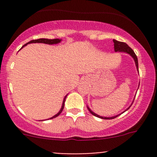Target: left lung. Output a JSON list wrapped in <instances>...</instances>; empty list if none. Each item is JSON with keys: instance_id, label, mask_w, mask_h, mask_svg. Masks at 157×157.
Returning <instances> with one entry per match:
<instances>
[{"instance_id": "left-lung-1", "label": "left lung", "mask_w": 157, "mask_h": 157, "mask_svg": "<svg viewBox=\"0 0 157 157\" xmlns=\"http://www.w3.org/2000/svg\"><path fill=\"white\" fill-rule=\"evenodd\" d=\"M113 42H114V49H115V52H126V53L129 54L131 56H132V58H134V61H135V64H136V67H137V71H138V61H137V55H135V53H134V51H133L132 49L130 48V47L128 46L127 44L124 43V42H118V41L115 40V39H113ZM129 108H130V107H129ZM129 108H128V109H129ZM87 109H88V110L90 111V112L92 114V115H93L94 116H96V117H98V118H102V119H113V118H116L117 116H118V115H116V116L109 117V118H107V117H102V116H99V115H96V114H95L94 112H92V111L90 110V109H89V107H87Z\"/></svg>"}]
</instances>
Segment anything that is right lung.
Masks as SVG:
<instances>
[{"mask_svg": "<svg viewBox=\"0 0 157 157\" xmlns=\"http://www.w3.org/2000/svg\"><path fill=\"white\" fill-rule=\"evenodd\" d=\"M61 42V39H35V40H32L30 41V42H28V43L25 44L24 45H23L22 48H23V47L25 46V45H26L27 44H29V43H36V42H38V43H45V44H48V45H53V44H57V43H59V42ZM66 97H67V96L64 97V101H63V103H62V106H61V110L59 111V112H58V114H56L55 115H54L53 117H52V118H50V119H52V118H56L57 116H58V115H60V114L61 113V112L63 111V109H64V102H65V99Z\"/></svg>", "mask_w": 157, "mask_h": 157, "instance_id": "obj_1", "label": "right lung"}]
</instances>
